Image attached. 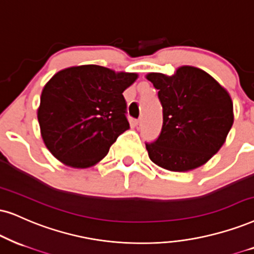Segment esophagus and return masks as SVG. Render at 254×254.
Segmentation results:
<instances>
[{"label":"esophagus","mask_w":254,"mask_h":254,"mask_svg":"<svg viewBox=\"0 0 254 254\" xmlns=\"http://www.w3.org/2000/svg\"><path fill=\"white\" fill-rule=\"evenodd\" d=\"M142 118H139V120H138L137 122H136V124H137V127H140V125H142Z\"/></svg>","instance_id":"esophagus-1"}]
</instances>
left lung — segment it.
<instances>
[{
	"mask_svg": "<svg viewBox=\"0 0 254 254\" xmlns=\"http://www.w3.org/2000/svg\"><path fill=\"white\" fill-rule=\"evenodd\" d=\"M158 90L163 127L155 142L145 143L150 159L160 168L184 172L199 168L219 151L233 124L229 92L212 76L184 65L175 75L150 72Z\"/></svg>",
	"mask_w": 254,
	"mask_h": 254,
	"instance_id": "left-lung-1",
	"label": "left lung"
}]
</instances>
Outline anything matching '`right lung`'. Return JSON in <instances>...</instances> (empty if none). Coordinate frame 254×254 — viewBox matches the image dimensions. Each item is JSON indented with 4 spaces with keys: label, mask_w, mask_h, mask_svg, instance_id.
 <instances>
[{
    "label": "right lung",
    "mask_w": 254,
    "mask_h": 254,
    "mask_svg": "<svg viewBox=\"0 0 254 254\" xmlns=\"http://www.w3.org/2000/svg\"><path fill=\"white\" fill-rule=\"evenodd\" d=\"M137 77L95 64L71 66L51 77L42 91L37 118L54 157L77 169L104 158L130 127L123 91Z\"/></svg>",
    "instance_id": "1"
}]
</instances>
